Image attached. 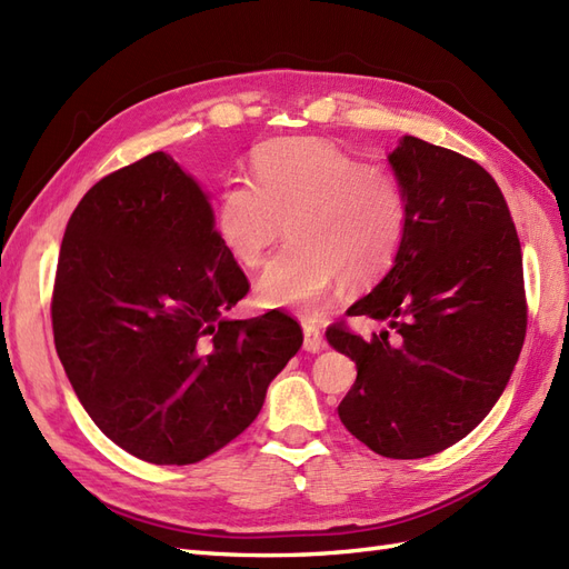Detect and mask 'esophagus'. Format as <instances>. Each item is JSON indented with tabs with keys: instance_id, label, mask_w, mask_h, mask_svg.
<instances>
[{
	"instance_id": "esophagus-1",
	"label": "esophagus",
	"mask_w": 569,
	"mask_h": 569,
	"mask_svg": "<svg viewBox=\"0 0 569 569\" xmlns=\"http://www.w3.org/2000/svg\"><path fill=\"white\" fill-rule=\"evenodd\" d=\"M302 333H305V339H302V348L305 351H310V353H319V351H325V339H322V333H319V327H315V325H302Z\"/></svg>"
}]
</instances>
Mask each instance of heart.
Masks as SVG:
<instances>
[{
    "label": "heart",
    "mask_w": 569,
    "mask_h": 569,
    "mask_svg": "<svg viewBox=\"0 0 569 569\" xmlns=\"http://www.w3.org/2000/svg\"><path fill=\"white\" fill-rule=\"evenodd\" d=\"M252 180L216 197L213 228L240 267L254 269L281 238L290 242L257 281L261 308L315 317L343 279L370 283L395 261L409 203L395 172L325 139H271L252 151Z\"/></svg>",
    "instance_id": "heart-1"
}]
</instances>
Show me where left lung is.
<instances>
[{"instance_id": "obj_1", "label": "left lung", "mask_w": 569, "mask_h": 569, "mask_svg": "<svg viewBox=\"0 0 569 569\" xmlns=\"http://www.w3.org/2000/svg\"><path fill=\"white\" fill-rule=\"evenodd\" d=\"M409 221L395 267L348 308L389 329L343 325L329 346L356 360L339 403L346 430L389 459L437 455L483 420L527 333L521 244L507 201L476 160L416 137L389 156Z\"/></svg>"}]
</instances>
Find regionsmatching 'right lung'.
<instances>
[{"mask_svg":"<svg viewBox=\"0 0 569 569\" xmlns=\"http://www.w3.org/2000/svg\"><path fill=\"white\" fill-rule=\"evenodd\" d=\"M250 290L199 182L156 151L71 213L52 290L54 348L93 423L160 466L207 459L252 423L302 346L293 317L226 312Z\"/></svg>","mask_w":569,"mask_h":569,"instance_id":"add662e5","label":"right lung"}]
</instances>
